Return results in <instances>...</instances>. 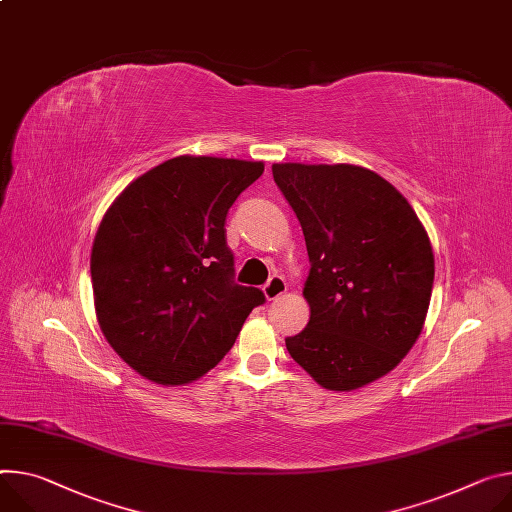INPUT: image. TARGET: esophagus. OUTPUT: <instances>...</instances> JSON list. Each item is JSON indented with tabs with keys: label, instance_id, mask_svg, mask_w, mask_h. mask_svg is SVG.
Listing matches in <instances>:
<instances>
[{
	"label": "esophagus",
	"instance_id": "34e87169",
	"mask_svg": "<svg viewBox=\"0 0 512 512\" xmlns=\"http://www.w3.org/2000/svg\"><path fill=\"white\" fill-rule=\"evenodd\" d=\"M286 290H288V284L280 275H271L269 282L263 286V294L267 300H277L282 294H286Z\"/></svg>",
	"mask_w": 512,
	"mask_h": 512
}]
</instances>
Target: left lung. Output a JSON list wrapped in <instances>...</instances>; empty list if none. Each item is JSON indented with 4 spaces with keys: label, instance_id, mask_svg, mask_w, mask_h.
I'll return each mask as SVG.
<instances>
[{
    "label": "left lung",
    "instance_id": "8db88e82",
    "mask_svg": "<svg viewBox=\"0 0 512 512\" xmlns=\"http://www.w3.org/2000/svg\"><path fill=\"white\" fill-rule=\"evenodd\" d=\"M271 171L310 259V320L286 339L292 359L337 392L386 376L421 335L429 310L435 257L425 226L369 169L275 163Z\"/></svg>",
    "mask_w": 512,
    "mask_h": 512
}]
</instances>
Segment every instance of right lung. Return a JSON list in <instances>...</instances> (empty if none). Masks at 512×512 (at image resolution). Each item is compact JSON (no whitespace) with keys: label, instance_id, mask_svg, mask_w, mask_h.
Returning a JSON list of instances; mask_svg holds the SVG:
<instances>
[{"label":"right lung","instance_id":"add662e5","mask_svg":"<svg viewBox=\"0 0 512 512\" xmlns=\"http://www.w3.org/2000/svg\"><path fill=\"white\" fill-rule=\"evenodd\" d=\"M261 161L175 157L138 179L106 212L91 249L104 337L147 380L188 384L235 345L259 288L235 282L230 206Z\"/></svg>","mask_w":512,"mask_h":512}]
</instances>
